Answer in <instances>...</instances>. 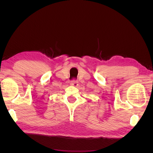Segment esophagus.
<instances>
[{
    "label": "esophagus",
    "instance_id": "34e87169",
    "mask_svg": "<svg viewBox=\"0 0 153 153\" xmlns=\"http://www.w3.org/2000/svg\"><path fill=\"white\" fill-rule=\"evenodd\" d=\"M70 85L74 87H76L78 85V81L75 80H73L71 81L70 82Z\"/></svg>",
    "mask_w": 153,
    "mask_h": 153
}]
</instances>
